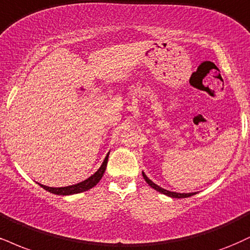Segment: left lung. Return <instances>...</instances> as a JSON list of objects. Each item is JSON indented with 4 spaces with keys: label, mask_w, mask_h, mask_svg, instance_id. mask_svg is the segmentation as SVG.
<instances>
[{
    "label": "left lung",
    "mask_w": 250,
    "mask_h": 250,
    "mask_svg": "<svg viewBox=\"0 0 250 250\" xmlns=\"http://www.w3.org/2000/svg\"><path fill=\"white\" fill-rule=\"evenodd\" d=\"M142 174H143V178L146 179V182L148 183V184L151 186L152 188H155L156 191L161 192V193H163L165 195H169V197H171V198H188V197H191V195L194 194V193H178V192L167 191V190H165V188H161V186H158L157 184H155L154 182H151V180H150L148 177L146 176V173H144V172H142Z\"/></svg>",
    "instance_id": "1"
}]
</instances>
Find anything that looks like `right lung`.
Listing matches in <instances>:
<instances>
[{
	"mask_svg": "<svg viewBox=\"0 0 250 250\" xmlns=\"http://www.w3.org/2000/svg\"><path fill=\"white\" fill-rule=\"evenodd\" d=\"M108 156L109 154H107L106 158H104V161L102 162L101 167H99V170L96 171L94 174H92L89 178H87L85 180H83V182L78 183V184H74V185H70V186H65V188H49V186H45V185H42L39 184V186H42V188H44V190L51 192V193L53 194H58V195H70V194H76V193H81V192H85V191H88L89 188H94V186L98 184L99 182H100V179L102 178V176H104V171H106V167H107V162H108Z\"/></svg>",
	"mask_w": 250,
	"mask_h": 250,
	"instance_id": "1",
	"label": "right lung"
}]
</instances>
